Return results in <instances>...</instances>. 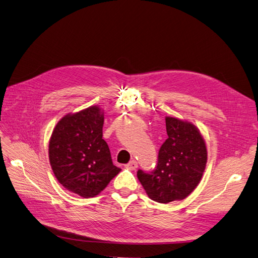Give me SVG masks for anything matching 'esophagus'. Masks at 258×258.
Listing matches in <instances>:
<instances>
[{
    "instance_id": "34e87169",
    "label": "esophagus",
    "mask_w": 258,
    "mask_h": 258,
    "mask_svg": "<svg viewBox=\"0 0 258 258\" xmlns=\"http://www.w3.org/2000/svg\"><path fill=\"white\" fill-rule=\"evenodd\" d=\"M125 166H126V168H128L131 170H135L138 167V163L136 161H132L128 164H126Z\"/></svg>"
}]
</instances>
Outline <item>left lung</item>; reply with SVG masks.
<instances>
[{"label":"left lung","mask_w":258,"mask_h":258,"mask_svg":"<svg viewBox=\"0 0 258 258\" xmlns=\"http://www.w3.org/2000/svg\"><path fill=\"white\" fill-rule=\"evenodd\" d=\"M168 138L161 146L151 172L139 169L137 177L152 201L168 204L193 192L202 180L207 148L199 130L190 122L166 117Z\"/></svg>","instance_id":"1"}]
</instances>
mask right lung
<instances>
[{
  "label": "right lung",
  "instance_id": "1",
  "mask_svg": "<svg viewBox=\"0 0 258 258\" xmlns=\"http://www.w3.org/2000/svg\"><path fill=\"white\" fill-rule=\"evenodd\" d=\"M104 115L97 106L66 114L49 141V161L57 181L71 192L98 195L120 172L103 139Z\"/></svg>",
  "mask_w": 258,
  "mask_h": 258
}]
</instances>
